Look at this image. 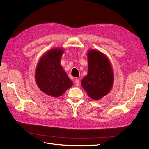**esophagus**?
Here are the masks:
<instances>
[{"label":"esophagus","mask_w":149,"mask_h":149,"mask_svg":"<svg viewBox=\"0 0 149 149\" xmlns=\"http://www.w3.org/2000/svg\"><path fill=\"white\" fill-rule=\"evenodd\" d=\"M75 85L76 86H79V84H80V82H79V79H75Z\"/></svg>","instance_id":"obj_1"}]
</instances>
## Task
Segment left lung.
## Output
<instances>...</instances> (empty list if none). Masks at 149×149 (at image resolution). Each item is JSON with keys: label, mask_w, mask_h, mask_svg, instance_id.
Here are the masks:
<instances>
[{"label": "left lung", "mask_w": 149, "mask_h": 149, "mask_svg": "<svg viewBox=\"0 0 149 149\" xmlns=\"http://www.w3.org/2000/svg\"><path fill=\"white\" fill-rule=\"evenodd\" d=\"M88 73L81 81V86L93 100H100L110 91L114 74L110 63L101 52L90 50L88 53Z\"/></svg>", "instance_id": "8db88e82"}]
</instances>
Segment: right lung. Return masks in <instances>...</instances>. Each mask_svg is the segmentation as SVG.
Returning <instances> with one entry per match:
<instances>
[{
    "mask_svg": "<svg viewBox=\"0 0 149 149\" xmlns=\"http://www.w3.org/2000/svg\"><path fill=\"white\" fill-rule=\"evenodd\" d=\"M63 50L52 49L40 59L35 71V79L42 91L53 97H59L70 88L73 82L60 65Z\"/></svg>",
    "mask_w": 149,
    "mask_h": 149,
    "instance_id": "1",
    "label": "right lung"
}]
</instances>
